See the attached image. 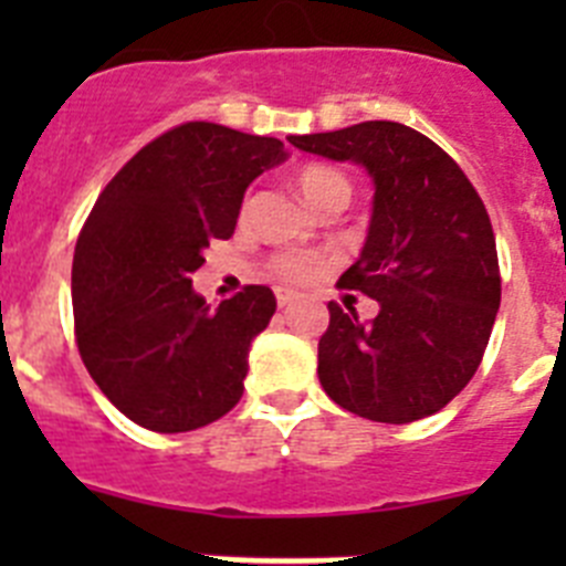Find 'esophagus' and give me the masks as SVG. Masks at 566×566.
Listing matches in <instances>:
<instances>
[{
	"instance_id": "1",
	"label": "esophagus",
	"mask_w": 566,
	"mask_h": 566,
	"mask_svg": "<svg viewBox=\"0 0 566 566\" xmlns=\"http://www.w3.org/2000/svg\"><path fill=\"white\" fill-rule=\"evenodd\" d=\"M294 300H297V297H294V294H292V292H277V306H280V308H286V306H292Z\"/></svg>"
}]
</instances>
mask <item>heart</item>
I'll return each instance as SVG.
<instances>
[{"instance_id":"b5f03b06","label":"heart","mask_w":566,"mask_h":566,"mask_svg":"<svg viewBox=\"0 0 566 566\" xmlns=\"http://www.w3.org/2000/svg\"><path fill=\"white\" fill-rule=\"evenodd\" d=\"M297 189L306 198L308 207H314L317 212H323L328 203H348V198H352L348 175L337 167H328V164H308V167L300 169ZM272 274L286 280V283H300L312 274V263L306 258H277L272 263Z\"/></svg>"}]
</instances>
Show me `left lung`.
Returning a JSON list of instances; mask_svg holds the SVG:
<instances>
[{"label": "left lung", "mask_w": 566, "mask_h": 566, "mask_svg": "<svg viewBox=\"0 0 566 566\" xmlns=\"http://www.w3.org/2000/svg\"><path fill=\"white\" fill-rule=\"evenodd\" d=\"M303 153L357 164L374 184L359 258L339 277L379 303L371 323L328 303L323 391L357 417L405 424L442 411L476 374L502 277L482 198L451 155L397 122L292 135Z\"/></svg>", "instance_id": "obj_1"}]
</instances>
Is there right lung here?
Instances as JSON below:
<instances>
[{
    "label": "right lung",
    "mask_w": 566,
    "mask_h": 566,
    "mask_svg": "<svg viewBox=\"0 0 566 566\" xmlns=\"http://www.w3.org/2000/svg\"><path fill=\"white\" fill-rule=\"evenodd\" d=\"M286 158L277 138L189 122L98 195L73 258L78 354L104 397L147 431H195L243 397L249 348L277 300L247 286L212 308L192 274L209 240L232 238L249 184Z\"/></svg>",
    "instance_id": "obj_1"
}]
</instances>
